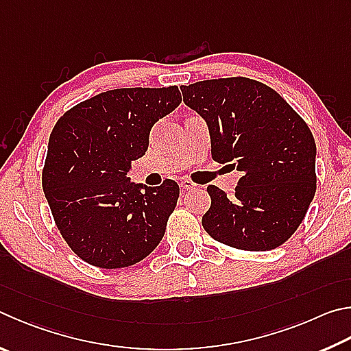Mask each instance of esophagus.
I'll list each match as a JSON object with an SVG mask.
<instances>
[{
	"label": "esophagus",
	"mask_w": 351,
	"mask_h": 351,
	"mask_svg": "<svg viewBox=\"0 0 351 351\" xmlns=\"http://www.w3.org/2000/svg\"><path fill=\"white\" fill-rule=\"evenodd\" d=\"M180 187H181L182 190H189V189L196 187V184H195L193 181H190V180H182V181L180 182Z\"/></svg>",
	"instance_id": "1"
}]
</instances>
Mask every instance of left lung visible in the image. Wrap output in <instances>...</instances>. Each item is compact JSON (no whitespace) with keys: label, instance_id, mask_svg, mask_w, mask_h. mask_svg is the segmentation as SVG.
<instances>
[{"label":"left lung","instance_id":"obj_1","mask_svg":"<svg viewBox=\"0 0 351 351\" xmlns=\"http://www.w3.org/2000/svg\"><path fill=\"white\" fill-rule=\"evenodd\" d=\"M184 103L207 121L212 156L242 176L233 196L208 186L202 227L215 241L273 250L301 226L316 192V144L308 125L271 87L244 76L182 86Z\"/></svg>","mask_w":351,"mask_h":351}]
</instances>
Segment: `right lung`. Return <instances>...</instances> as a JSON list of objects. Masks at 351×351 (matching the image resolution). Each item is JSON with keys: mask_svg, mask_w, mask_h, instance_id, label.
Listing matches in <instances>:
<instances>
[{"mask_svg": "<svg viewBox=\"0 0 351 351\" xmlns=\"http://www.w3.org/2000/svg\"><path fill=\"white\" fill-rule=\"evenodd\" d=\"M180 103L178 86L114 88L76 104L55 124L43 190L61 237L87 264L123 269L161 242L180 186L171 180L136 186L127 173L147 150L152 127Z\"/></svg>", "mask_w": 351, "mask_h": 351, "instance_id": "1", "label": "right lung"}]
</instances>
